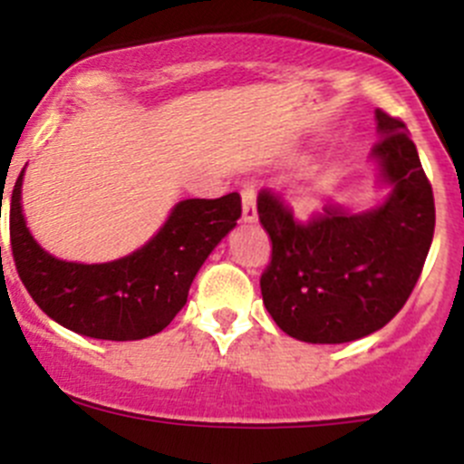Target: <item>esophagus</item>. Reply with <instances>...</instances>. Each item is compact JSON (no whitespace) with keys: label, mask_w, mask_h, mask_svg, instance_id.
I'll return each instance as SVG.
<instances>
[{"label":"esophagus","mask_w":464,"mask_h":464,"mask_svg":"<svg viewBox=\"0 0 464 464\" xmlns=\"http://www.w3.org/2000/svg\"><path fill=\"white\" fill-rule=\"evenodd\" d=\"M241 200H244V220L255 223L257 220V202H255V187L250 182L241 187Z\"/></svg>","instance_id":"34e87169"}]
</instances>
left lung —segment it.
<instances>
[{
  "mask_svg": "<svg viewBox=\"0 0 464 464\" xmlns=\"http://www.w3.org/2000/svg\"><path fill=\"white\" fill-rule=\"evenodd\" d=\"M372 159L392 191L369 211L325 205L307 223L271 191H259V223L271 237L262 298L282 333L343 343L390 324L412 294L435 232L433 188L399 118L376 109Z\"/></svg>",
  "mask_w": 464,
  "mask_h": 464,
  "instance_id": "left-lung-1",
  "label": "left lung"
}]
</instances>
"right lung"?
<instances>
[{
  "instance_id": "right-lung-1",
  "label": "right lung",
  "mask_w": 464,
  "mask_h": 464,
  "mask_svg": "<svg viewBox=\"0 0 464 464\" xmlns=\"http://www.w3.org/2000/svg\"><path fill=\"white\" fill-rule=\"evenodd\" d=\"M22 173L11 196L17 276L50 319L92 339L134 342L161 333L187 305L188 286L218 241L241 218V196L182 200L136 253L107 264L63 262L31 237L22 216Z\"/></svg>"
}]
</instances>
